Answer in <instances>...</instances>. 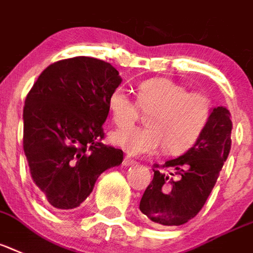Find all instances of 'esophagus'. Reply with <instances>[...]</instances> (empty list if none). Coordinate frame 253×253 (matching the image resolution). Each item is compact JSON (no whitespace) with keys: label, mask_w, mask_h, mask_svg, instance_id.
Segmentation results:
<instances>
[{"label":"esophagus","mask_w":253,"mask_h":253,"mask_svg":"<svg viewBox=\"0 0 253 253\" xmlns=\"http://www.w3.org/2000/svg\"><path fill=\"white\" fill-rule=\"evenodd\" d=\"M135 160L134 159H131L130 156H128V155H125V158H124V160H123V164H124V166H133V164H135Z\"/></svg>","instance_id":"1"}]
</instances>
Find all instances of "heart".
<instances>
[{"label": "heart", "instance_id": "obj_1", "mask_svg": "<svg viewBox=\"0 0 253 253\" xmlns=\"http://www.w3.org/2000/svg\"><path fill=\"white\" fill-rule=\"evenodd\" d=\"M139 109L149 112V126L129 127L139 117ZM108 110L112 123L124 126L111 134L115 145L131 155H151L164 147L170 154L193 147L210 124L213 106L204 93L190 91L167 77H152L138 85L135 101L122 87L114 89Z\"/></svg>", "mask_w": 253, "mask_h": 253}]
</instances>
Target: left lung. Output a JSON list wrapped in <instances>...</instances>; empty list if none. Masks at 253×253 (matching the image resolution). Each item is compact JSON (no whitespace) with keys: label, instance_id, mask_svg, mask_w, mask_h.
Masks as SVG:
<instances>
[{"label":"left lung","instance_id":"1","mask_svg":"<svg viewBox=\"0 0 253 253\" xmlns=\"http://www.w3.org/2000/svg\"><path fill=\"white\" fill-rule=\"evenodd\" d=\"M231 129L229 110L213 108L210 124L186 154L154 164V178L139 202L150 224L178 226L199 213L229 156Z\"/></svg>","mask_w":253,"mask_h":253}]
</instances>
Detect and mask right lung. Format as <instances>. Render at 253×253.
Instances as JSON below:
<instances>
[{
	"instance_id": "obj_1",
	"label": "right lung",
	"mask_w": 253,
	"mask_h": 253,
	"mask_svg": "<svg viewBox=\"0 0 253 253\" xmlns=\"http://www.w3.org/2000/svg\"><path fill=\"white\" fill-rule=\"evenodd\" d=\"M120 83L107 62L75 56L46 67L27 94L23 150L33 182L56 210L80 206L99 174L122 164V150L102 142L108 97Z\"/></svg>"
}]
</instances>
